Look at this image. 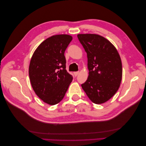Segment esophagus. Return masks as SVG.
<instances>
[{
    "label": "esophagus",
    "mask_w": 146,
    "mask_h": 146,
    "mask_svg": "<svg viewBox=\"0 0 146 146\" xmlns=\"http://www.w3.org/2000/svg\"><path fill=\"white\" fill-rule=\"evenodd\" d=\"M78 73H79V71H76V72H74V75L76 76L77 75H78Z\"/></svg>",
    "instance_id": "obj_1"
}]
</instances>
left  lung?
Returning <instances> with one entry per match:
<instances>
[{
    "mask_svg": "<svg viewBox=\"0 0 146 146\" xmlns=\"http://www.w3.org/2000/svg\"><path fill=\"white\" fill-rule=\"evenodd\" d=\"M78 38L87 54L89 75L82 87L92 102L105 103L119 90L122 76V61L111 43L98 35L82 34Z\"/></svg>",
    "mask_w": 146,
    "mask_h": 146,
    "instance_id": "left-lung-1",
    "label": "left lung"
}]
</instances>
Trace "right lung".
<instances>
[{"label": "right lung", "mask_w": 146, "mask_h": 146, "mask_svg": "<svg viewBox=\"0 0 146 146\" xmlns=\"http://www.w3.org/2000/svg\"><path fill=\"white\" fill-rule=\"evenodd\" d=\"M72 40L67 35L52 36L44 40L34 52L29 75L36 94L54 105L64 97L73 76L66 70L64 51Z\"/></svg>", "instance_id": "add662e5"}]
</instances>
